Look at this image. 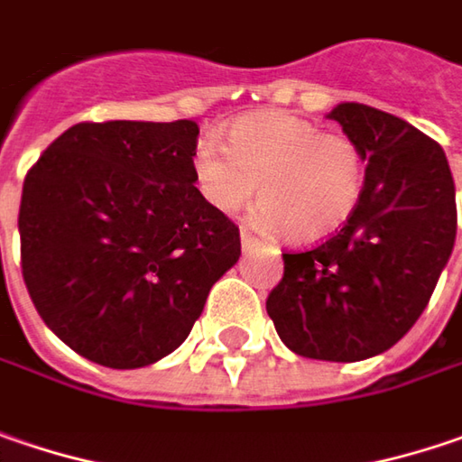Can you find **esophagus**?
Masks as SVG:
<instances>
[{
  "mask_svg": "<svg viewBox=\"0 0 462 462\" xmlns=\"http://www.w3.org/2000/svg\"><path fill=\"white\" fill-rule=\"evenodd\" d=\"M260 246V242L252 236V234H246V231H242V249L244 252H252V249H257Z\"/></svg>",
  "mask_w": 462,
  "mask_h": 462,
  "instance_id": "34e87169",
  "label": "esophagus"
}]
</instances>
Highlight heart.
<instances>
[{
  "label": "heart",
  "mask_w": 462,
  "mask_h": 462,
  "mask_svg": "<svg viewBox=\"0 0 462 462\" xmlns=\"http://www.w3.org/2000/svg\"><path fill=\"white\" fill-rule=\"evenodd\" d=\"M223 152L199 140L192 173L199 195L218 213H239L257 195V226L291 244H317L356 213L366 163L346 134H328L289 111L265 108L236 119Z\"/></svg>",
  "instance_id": "b5f03b06"
}]
</instances>
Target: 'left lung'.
Returning a JSON list of instances; mask_svg holds the SVG:
<instances>
[{
	"instance_id": "1",
	"label": "left lung",
	"mask_w": 462,
	"mask_h": 462,
	"mask_svg": "<svg viewBox=\"0 0 462 462\" xmlns=\"http://www.w3.org/2000/svg\"><path fill=\"white\" fill-rule=\"evenodd\" d=\"M328 119L364 152V195L333 239L283 254L267 314L299 356L364 361L427 310L455 246V181L445 151L387 111L337 104Z\"/></svg>"
}]
</instances>
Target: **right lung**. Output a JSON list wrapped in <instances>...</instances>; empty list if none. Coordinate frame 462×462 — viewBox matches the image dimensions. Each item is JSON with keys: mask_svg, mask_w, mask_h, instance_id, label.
<instances>
[{"mask_svg": "<svg viewBox=\"0 0 462 462\" xmlns=\"http://www.w3.org/2000/svg\"><path fill=\"white\" fill-rule=\"evenodd\" d=\"M197 134L192 119L82 122L25 176V286L88 361L140 369L169 356L239 263V228L195 187Z\"/></svg>", "mask_w": 462, "mask_h": 462, "instance_id": "right-lung-1", "label": "right lung"}]
</instances>
